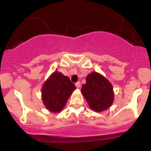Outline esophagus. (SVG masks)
<instances>
[{"label":"esophagus","mask_w":151,"mask_h":151,"mask_svg":"<svg viewBox=\"0 0 151 151\" xmlns=\"http://www.w3.org/2000/svg\"><path fill=\"white\" fill-rule=\"evenodd\" d=\"M75 85H76V86L77 88H79L81 86V83H80V81H78V82H76V83H75Z\"/></svg>","instance_id":"obj_1"}]
</instances>
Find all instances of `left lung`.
Instances as JSON below:
<instances>
[{"instance_id": "1", "label": "left lung", "mask_w": 151, "mask_h": 151, "mask_svg": "<svg viewBox=\"0 0 151 151\" xmlns=\"http://www.w3.org/2000/svg\"><path fill=\"white\" fill-rule=\"evenodd\" d=\"M81 93L89 107L97 112L109 108L114 101L111 83L100 73L92 72L86 78V83L81 87Z\"/></svg>"}]
</instances>
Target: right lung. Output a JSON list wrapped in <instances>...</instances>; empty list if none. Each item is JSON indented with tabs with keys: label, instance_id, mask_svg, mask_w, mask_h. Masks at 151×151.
I'll return each instance as SVG.
<instances>
[{
	"label": "right lung",
	"instance_id": "1",
	"mask_svg": "<svg viewBox=\"0 0 151 151\" xmlns=\"http://www.w3.org/2000/svg\"><path fill=\"white\" fill-rule=\"evenodd\" d=\"M75 89V85L68 76L56 71L42 86V99L45 106L50 112H59Z\"/></svg>",
	"mask_w": 151,
	"mask_h": 151
}]
</instances>
